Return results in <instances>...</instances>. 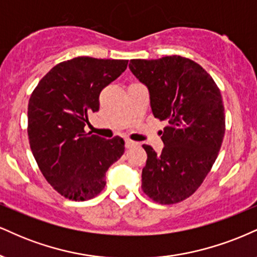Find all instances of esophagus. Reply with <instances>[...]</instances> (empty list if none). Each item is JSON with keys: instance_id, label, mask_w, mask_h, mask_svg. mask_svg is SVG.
Masks as SVG:
<instances>
[{"instance_id": "34e87169", "label": "esophagus", "mask_w": 257, "mask_h": 257, "mask_svg": "<svg viewBox=\"0 0 257 257\" xmlns=\"http://www.w3.org/2000/svg\"><path fill=\"white\" fill-rule=\"evenodd\" d=\"M135 146H137V143H136V142L131 141V140H125V147L127 148V149H130V148H132Z\"/></svg>"}]
</instances>
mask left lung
I'll list each match as a JSON object with an SVG mask.
<instances>
[{"instance_id": "left-lung-1", "label": "left lung", "mask_w": 257, "mask_h": 257, "mask_svg": "<svg viewBox=\"0 0 257 257\" xmlns=\"http://www.w3.org/2000/svg\"><path fill=\"white\" fill-rule=\"evenodd\" d=\"M128 67L148 86L154 116L168 122L161 154L143 146L148 159L142 190L156 203L182 202L200 188L218 158L225 135L221 92L207 71L186 57L134 59Z\"/></svg>"}]
</instances>
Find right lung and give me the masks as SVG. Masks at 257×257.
<instances>
[{
    "instance_id": "1",
    "label": "right lung",
    "mask_w": 257,
    "mask_h": 257,
    "mask_svg": "<svg viewBox=\"0 0 257 257\" xmlns=\"http://www.w3.org/2000/svg\"><path fill=\"white\" fill-rule=\"evenodd\" d=\"M128 60L74 57L39 80L27 108V135L39 170L63 197L86 201L105 186V172L125 150L121 137L86 134L99 93L127 67Z\"/></svg>"
}]
</instances>
